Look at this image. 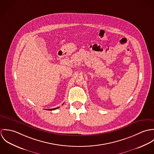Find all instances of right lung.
<instances>
[{
	"instance_id": "1",
	"label": "right lung",
	"mask_w": 154,
	"mask_h": 154,
	"mask_svg": "<svg viewBox=\"0 0 154 154\" xmlns=\"http://www.w3.org/2000/svg\"><path fill=\"white\" fill-rule=\"evenodd\" d=\"M58 108H59V107H57V108H55V109H47V110H56V109H58Z\"/></svg>"
}]
</instances>
